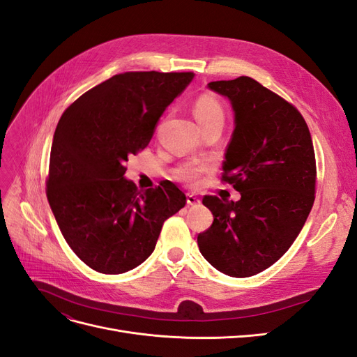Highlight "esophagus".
<instances>
[{
  "instance_id": "obj_1",
  "label": "esophagus",
  "mask_w": 357,
  "mask_h": 357,
  "mask_svg": "<svg viewBox=\"0 0 357 357\" xmlns=\"http://www.w3.org/2000/svg\"><path fill=\"white\" fill-rule=\"evenodd\" d=\"M199 202H201V199L197 195H193V193H188V204L189 205H197Z\"/></svg>"
}]
</instances>
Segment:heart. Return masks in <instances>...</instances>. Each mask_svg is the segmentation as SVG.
<instances>
[{"label": "heart", "mask_w": 357, "mask_h": 357, "mask_svg": "<svg viewBox=\"0 0 357 357\" xmlns=\"http://www.w3.org/2000/svg\"><path fill=\"white\" fill-rule=\"evenodd\" d=\"M193 114H195V119L201 128L213 122H223L225 119L222 104L215 100L214 96L207 93L198 96L197 101L193 102ZM207 169L208 165L202 164V162H186V164H181L180 167H177L176 176L180 181L186 183L189 186H193L198 183L202 172Z\"/></svg>", "instance_id": "b5f03b06"}]
</instances>
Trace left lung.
<instances>
[{"label":"left lung","mask_w":357,"mask_h":357,"mask_svg":"<svg viewBox=\"0 0 357 357\" xmlns=\"http://www.w3.org/2000/svg\"><path fill=\"white\" fill-rule=\"evenodd\" d=\"M228 96L235 129L222 181L240 201L205 195L214 220L198 235L199 252L218 271L252 277L294 244L316 198V156L304 117L294 104L252 77L208 83Z\"/></svg>","instance_id":"left-lung-1"}]
</instances>
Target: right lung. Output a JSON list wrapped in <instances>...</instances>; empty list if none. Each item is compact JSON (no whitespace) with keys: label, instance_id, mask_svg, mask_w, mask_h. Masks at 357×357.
<instances>
[{"label":"right lung","instance_id":"1","mask_svg":"<svg viewBox=\"0 0 357 357\" xmlns=\"http://www.w3.org/2000/svg\"><path fill=\"white\" fill-rule=\"evenodd\" d=\"M193 73L128 71L79 96L61 116L46 195L63 238L89 268L123 274L155 250L164 222L186 205L174 183L138 190L123 177Z\"/></svg>","mask_w":357,"mask_h":357}]
</instances>
